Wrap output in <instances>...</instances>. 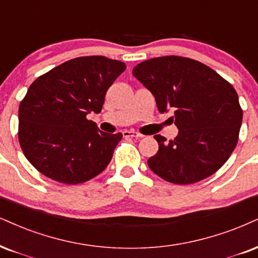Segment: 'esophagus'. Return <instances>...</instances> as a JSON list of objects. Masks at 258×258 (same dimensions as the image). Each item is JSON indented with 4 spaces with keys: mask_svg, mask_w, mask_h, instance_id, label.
<instances>
[{
    "mask_svg": "<svg viewBox=\"0 0 258 258\" xmlns=\"http://www.w3.org/2000/svg\"><path fill=\"white\" fill-rule=\"evenodd\" d=\"M122 134L124 138H136V139L144 138V135L140 134L138 132H135V130H124Z\"/></svg>",
    "mask_w": 258,
    "mask_h": 258,
    "instance_id": "esophagus-1",
    "label": "esophagus"
}]
</instances>
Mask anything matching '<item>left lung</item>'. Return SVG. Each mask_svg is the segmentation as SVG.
<instances>
[{
  "mask_svg": "<svg viewBox=\"0 0 258 258\" xmlns=\"http://www.w3.org/2000/svg\"><path fill=\"white\" fill-rule=\"evenodd\" d=\"M133 74L147 87L161 113L174 110L177 138L155 135L159 149L148 159L155 174L173 184L212 176L236 148L243 110L236 90L208 66L182 56L141 62Z\"/></svg>",
  "mask_w": 258,
  "mask_h": 258,
  "instance_id": "1",
  "label": "left lung"
}]
</instances>
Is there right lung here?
Segmentation results:
<instances>
[{"label":"right lung","mask_w":258,"mask_h":258,"mask_svg":"<svg viewBox=\"0 0 258 258\" xmlns=\"http://www.w3.org/2000/svg\"><path fill=\"white\" fill-rule=\"evenodd\" d=\"M125 63L105 56L73 58L40 75L19 106V144L44 176L80 184L106 168L122 134H107L87 119L99 113L105 94Z\"/></svg>","instance_id":"1"}]
</instances>
